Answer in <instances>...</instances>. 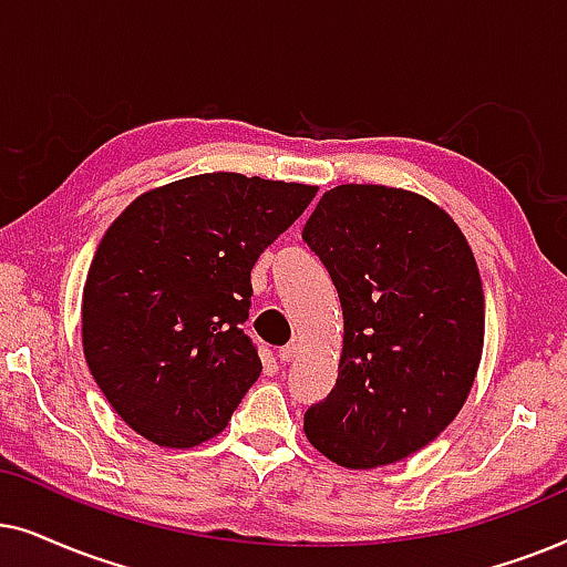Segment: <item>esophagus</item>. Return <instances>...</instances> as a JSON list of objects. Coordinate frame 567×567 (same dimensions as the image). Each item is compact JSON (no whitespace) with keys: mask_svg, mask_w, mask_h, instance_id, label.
Here are the masks:
<instances>
[{"mask_svg":"<svg viewBox=\"0 0 567 567\" xmlns=\"http://www.w3.org/2000/svg\"><path fill=\"white\" fill-rule=\"evenodd\" d=\"M298 350H300L298 342H290V344H285L282 350L277 352V358H279V362H292V360L298 358Z\"/></svg>","mask_w":567,"mask_h":567,"instance_id":"1","label":"esophagus"}]
</instances>
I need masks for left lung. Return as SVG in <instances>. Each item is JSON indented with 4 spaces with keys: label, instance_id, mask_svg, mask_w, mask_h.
<instances>
[{
    "label": "left lung",
    "instance_id": "8db88e82",
    "mask_svg": "<svg viewBox=\"0 0 567 567\" xmlns=\"http://www.w3.org/2000/svg\"><path fill=\"white\" fill-rule=\"evenodd\" d=\"M303 240L329 269L344 316L337 386L303 430L347 470L425 449L470 396L485 342L477 261L425 196L344 184L321 196Z\"/></svg>",
    "mask_w": 567,
    "mask_h": 567
}]
</instances>
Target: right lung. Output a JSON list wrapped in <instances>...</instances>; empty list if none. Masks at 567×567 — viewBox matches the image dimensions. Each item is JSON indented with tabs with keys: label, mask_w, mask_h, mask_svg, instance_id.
I'll return each mask as SVG.
<instances>
[{
	"label": "right lung",
	"mask_w": 567,
	"mask_h": 567,
	"mask_svg": "<svg viewBox=\"0 0 567 567\" xmlns=\"http://www.w3.org/2000/svg\"><path fill=\"white\" fill-rule=\"evenodd\" d=\"M316 186L202 173L145 192L97 246L82 350L121 420L165 449L223 433L261 373L244 331L259 254Z\"/></svg>",
	"instance_id": "right-lung-1"
}]
</instances>
